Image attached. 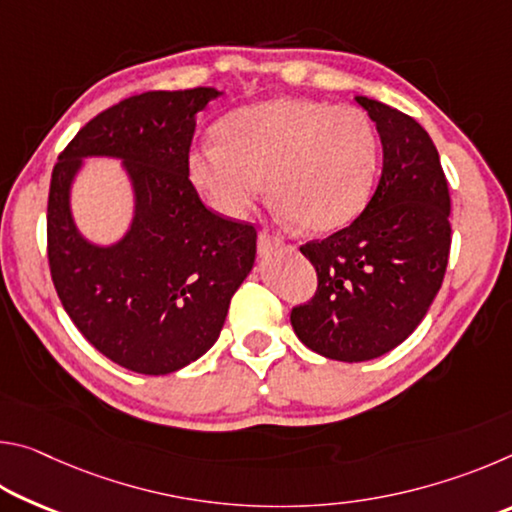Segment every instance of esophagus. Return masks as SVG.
I'll return each mask as SVG.
<instances>
[{
    "label": "esophagus",
    "instance_id": "obj_1",
    "mask_svg": "<svg viewBox=\"0 0 512 512\" xmlns=\"http://www.w3.org/2000/svg\"><path fill=\"white\" fill-rule=\"evenodd\" d=\"M282 246H284V241L280 237H275V235H271V232H266V230L259 232V239H257L259 255H266L268 257L271 253H275V250H282Z\"/></svg>",
    "mask_w": 512,
    "mask_h": 512
}]
</instances>
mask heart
<instances>
[{"label":"heart","mask_w":512,"mask_h":512,"mask_svg":"<svg viewBox=\"0 0 512 512\" xmlns=\"http://www.w3.org/2000/svg\"><path fill=\"white\" fill-rule=\"evenodd\" d=\"M377 133L359 108L275 99L232 112L219 140L187 153L189 183L214 212L241 219L268 189L289 219L332 232L357 219L372 194Z\"/></svg>","instance_id":"heart-1"}]
</instances>
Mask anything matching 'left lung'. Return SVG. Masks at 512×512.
Here are the masks:
<instances>
[{"mask_svg":"<svg viewBox=\"0 0 512 512\" xmlns=\"http://www.w3.org/2000/svg\"><path fill=\"white\" fill-rule=\"evenodd\" d=\"M375 121L384 167L357 219L300 246L318 289L291 309L309 350L334 361H370L409 339L443 284L452 225L449 187L429 133L386 103L357 97Z\"/></svg>","mask_w":512,"mask_h":512,"instance_id":"1","label":"left lung"}]
</instances>
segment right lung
I'll return each mask as SVG.
<instances>
[{"instance_id": "add662e5", "label": "right lung", "mask_w": 512, "mask_h": 512, "mask_svg": "<svg viewBox=\"0 0 512 512\" xmlns=\"http://www.w3.org/2000/svg\"><path fill=\"white\" fill-rule=\"evenodd\" d=\"M214 88L144 92L90 119L51 173L47 257L60 302L103 357L140 375H169L212 348L230 298L255 264L257 230L223 219L189 183L196 112ZM85 157L125 162L136 194L127 235L97 247L68 207Z\"/></svg>"}]
</instances>
